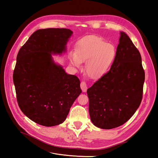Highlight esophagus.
Segmentation results:
<instances>
[{
  "label": "esophagus",
  "mask_w": 158,
  "mask_h": 158,
  "mask_svg": "<svg viewBox=\"0 0 158 158\" xmlns=\"http://www.w3.org/2000/svg\"><path fill=\"white\" fill-rule=\"evenodd\" d=\"M80 88H81V89H82L83 92H86V90L88 89V85H87L86 82H84V81H82V82L80 84Z\"/></svg>",
  "instance_id": "34e87169"
}]
</instances>
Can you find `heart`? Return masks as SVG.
Masks as SVG:
<instances>
[{"instance_id": "1", "label": "heart", "mask_w": 158, "mask_h": 158, "mask_svg": "<svg viewBox=\"0 0 158 158\" xmlns=\"http://www.w3.org/2000/svg\"><path fill=\"white\" fill-rule=\"evenodd\" d=\"M117 55L114 46L98 36L84 38L76 46L74 54L70 55L72 64L79 67L85 62V72L88 77L96 80L106 74Z\"/></svg>"}]
</instances>
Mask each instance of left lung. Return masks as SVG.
I'll return each instance as SVG.
<instances>
[{"mask_svg": "<svg viewBox=\"0 0 158 158\" xmlns=\"http://www.w3.org/2000/svg\"><path fill=\"white\" fill-rule=\"evenodd\" d=\"M120 34L111 69L87 90L91 121L102 129L125 123L142 99L145 73L140 53L127 33Z\"/></svg>", "mask_w": 158, "mask_h": 158, "instance_id": "8db88e82", "label": "left lung"}]
</instances>
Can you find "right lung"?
<instances>
[{
  "instance_id": "1",
  "label": "right lung",
  "mask_w": 158,
  "mask_h": 158,
  "mask_svg": "<svg viewBox=\"0 0 158 158\" xmlns=\"http://www.w3.org/2000/svg\"><path fill=\"white\" fill-rule=\"evenodd\" d=\"M73 32L66 28L35 31L19 51L13 74L18 106L33 122L63 123L82 93L77 76L68 74L52 55H61Z\"/></svg>"
}]
</instances>
